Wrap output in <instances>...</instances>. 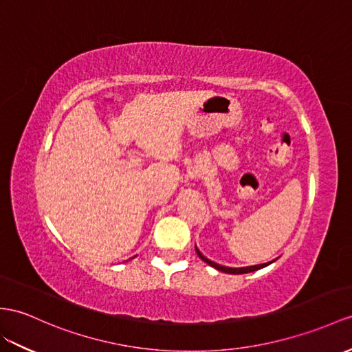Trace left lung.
I'll list each match as a JSON object with an SVG mask.
<instances>
[{
    "label": "left lung",
    "mask_w": 352,
    "mask_h": 352,
    "mask_svg": "<svg viewBox=\"0 0 352 352\" xmlns=\"http://www.w3.org/2000/svg\"><path fill=\"white\" fill-rule=\"evenodd\" d=\"M195 251H197V255H199L200 258H201L204 263H208L209 265H212V267H215V269H217V270H219V272L231 273V275H242V273L255 272V270L263 269V267H265V265H269V264H270V263H265V264H258V265H250V267H239V269H233V267H226V265H219V264H217V263H213V261L208 260V258H206V256H204L199 250H197V248H195Z\"/></svg>",
    "instance_id": "8db88e82"
}]
</instances>
